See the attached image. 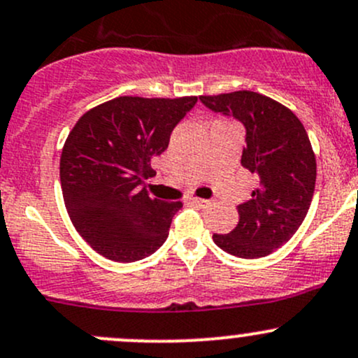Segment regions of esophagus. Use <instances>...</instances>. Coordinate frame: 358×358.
Returning a JSON list of instances; mask_svg holds the SVG:
<instances>
[{
  "label": "esophagus",
  "mask_w": 358,
  "mask_h": 358,
  "mask_svg": "<svg viewBox=\"0 0 358 358\" xmlns=\"http://www.w3.org/2000/svg\"><path fill=\"white\" fill-rule=\"evenodd\" d=\"M190 202L195 206H201V208H204V206L209 204V201H206V199H199V197H190Z\"/></svg>",
  "instance_id": "obj_1"
}]
</instances>
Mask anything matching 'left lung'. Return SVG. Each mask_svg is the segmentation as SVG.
Returning <instances> with one entry per match:
<instances>
[{
	"label": "left lung",
	"mask_w": 358,
	"mask_h": 358,
	"mask_svg": "<svg viewBox=\"0 0 358 358\" xmlns=\"http://www.w3.org/2000/svg\"><path fill=\"white\" fill-rule=\"evenodd\" d=\"M210 111L233 116L245 127L242 166L254 173L257 189L238 206V224L213 240L228 254L259 259L287 243L310 208L315 156L302 122L287 106L250 90L201 96Z\"/></svg>",
	"instance_id": "1"
}]
</instances>
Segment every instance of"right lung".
<instances>
[{"label":"right lung","instance_id":"right-lung-1","mask_svg":"<svg viewBox=\"0 0 358 358\" xmlns=\"http://www.w3.org/2000/svg\"><path fill=\"white\" fill-rule=\"evenodd\" d=\"M195 103V96H122L75 123L59 159L63 199L75 229L103 257L141 261L168 238L182 202L152 199L142 183Z\"/></svg>","mask_w":358,"mask_h":358}]
</instances>
